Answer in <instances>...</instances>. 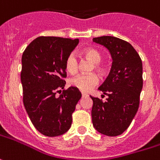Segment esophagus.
<instances>
[{"label": "esophagus", "mask_w": 160, "mask_h": 160, "mask_svg": "<svg viewBox=\"0 0 160 160\" xmlns=\"http://www.w3.org/2000/svg\"><path fill=\"white\" fill-rule=\"evenodd\" d=\"M81 96H82V97H88V94H86V93H82V94H81Z\"/></svg>", "instance_id": "34e87169"}]
</instances>
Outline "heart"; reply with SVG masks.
I'll return each mask as SVG.
<instances>
[{
	"mask_svg": "<svg viewBox=\"0 0 160 160\" xmlns=\"http://www.w3.org/2000/svg\"><path fill=\"white\" fill-rule=\"evenodd\" d=\"M83 55L86 58L95 63V68L101 74L104 72V66L101 62L103 59L102 53L95 48H88L83 50ZM65 70L70 74H75L79 70V62L73 53L70 54L67 57L65 63H64ZM99 82V77L96 73L90 74H80L72 78L70 80V85L75 88L79 89L81 92H88L89 91Z\"/></svg>",
	"mask_w": 160,
	"mask_h": 160,
	"instance_id": "heart-1",
	"label": "heart"
}]
</instances>
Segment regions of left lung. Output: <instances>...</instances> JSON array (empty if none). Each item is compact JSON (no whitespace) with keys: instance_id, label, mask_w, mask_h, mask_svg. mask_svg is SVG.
<instances>
[{"instance_id":"left-lung-1","label":"left lung","mask_w":160,"mask_h":160,"mask_svg":"<svg viewBox=\"0 0 160 160\" xmlns=\"http://www.w3.org/2000/svg\"><path fill=\"white\" fill-rule=\"evenodd\" d=\"M93 42L108 48L112 65L107 79L99 87L105 102L97 97L93 100L92 122L102 135H121L131 124L138 111L142 88V63L140 56L126 41L113 36L94 38Z\"/></svg>"}]
</instances>
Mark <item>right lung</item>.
<instances>
[{"mask_svg": "<svg viewBox=\"0 0 160 160\" xmlns=\"http://www.w3.org/2000/svg\"><path fill=\"white\" fill-rule=\"evenodd\" d=\"M78 43L79 39L41 36L23 53V102L34 128L46 136H58L69 130L81 98L80 90L73 87L56 97L65 85V60Z\"/></svg>", "mask_w": 160, "mask_h": 160, "instance_id": "right-lung-1", "label": "right lung"}]
</instances>
